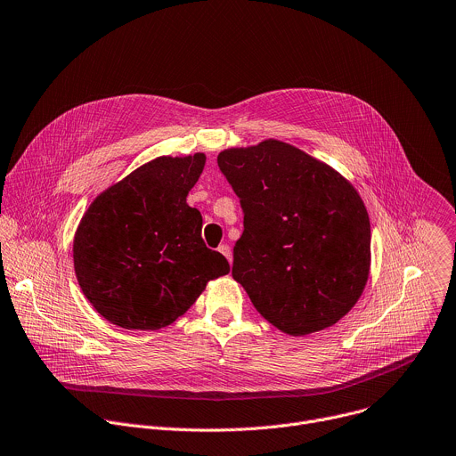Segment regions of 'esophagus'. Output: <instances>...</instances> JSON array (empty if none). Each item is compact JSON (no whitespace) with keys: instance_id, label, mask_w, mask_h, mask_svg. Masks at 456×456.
<instances>
[{"instance_id":"esophagus-1","label":"esophagus","mask_w":456,"mask_h":456,"mask_svg":"<svg viewBox=\"0 0 456 456\" xmlns=\"http://www.w3.org/2000/svg\"><path fill=\"white\" fill-rule=\"evenodd\" d=\"M218 250H220V254H222V256H225V257H227V261H229V263L232 261V252H231V247H229V245H225V243H224V245H220V247H218Z\"/></svg>"}]
</instances>
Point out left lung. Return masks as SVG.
<instances>
[{"mask_svg":"<svg viewBox=\"0 0 456 456\" xmlns=\"http://www.w3.org/2000/svg\"><path fill=\"white\" fill-rule=\"evenodd\" d=\"M243 209L232 277L286 335L337 324L370 268V222L358 191L331 167L275 139L218 156Z\"/></svg>","mask_w":456,"mask_h":456,"instance_id":"1","label":"left lung"}]
</instances>
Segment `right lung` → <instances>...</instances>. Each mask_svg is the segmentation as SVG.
Segmentation results:
<instances>
[{"label": "right lung", "mask_w": 456, "mask_h": 456, "mask_svg": "<svg viewBox=\"0 0 456 456\" xmlns=\"http://www.w3.org/2000/svg\"><path fill=\"white\" fill-rule=\"evenodd\" d=\"M204 154L158 158L89 206L77 229L73 261L93 308L123 330H161L184 315L208 281L229 273L206 247L202 215L186 204Z\"/></svg>", "instance_id": "add662e5"}]
</instances>
